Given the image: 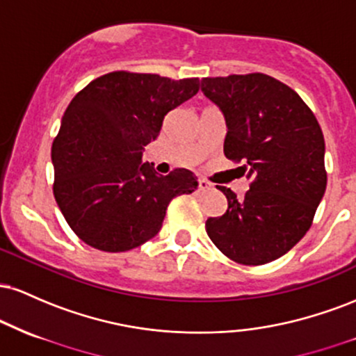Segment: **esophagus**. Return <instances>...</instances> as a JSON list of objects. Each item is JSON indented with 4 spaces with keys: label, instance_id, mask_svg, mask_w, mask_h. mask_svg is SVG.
I'll list each match as a JSON object with an SVG mask.
<instances>
[{
    "label": "esophagus",
    "instance_id": "obj_1",
    "mask_svg": "<svg viewBox=\"0 0 356 356\" xmlns=\"http://www.w3.org/2000/svg\"><path fill=\"white\" fill-rule=\"evenodd\" d=\"M211 189V184L206 179H199V191H207Z\"/></svg>",
    "mask_w": 356,
    "mask_h": 356
}]
</instances>
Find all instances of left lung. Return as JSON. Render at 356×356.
Returning <instances> with one entry per match:
<instances>
[{
    "label": "left lung",
    "instance_id": "1",
    "mask_svg": "<svg viewBox=\"0 0 356 356\" xmlns=\"http://www.w3.org/2000/svg\"><path fill=\"white\" fill-rule=\"evenodd\" d=\"M204 95L226 120L224 155L244 162L243 199L227 187V211L206 220L222 254L257 266L289 251L312 226L326 189L325 138L295 90L264 73L202 79Z\"/></svg>",
    "mask_w": 356,
    "mask_h": 356
}]
</instances>
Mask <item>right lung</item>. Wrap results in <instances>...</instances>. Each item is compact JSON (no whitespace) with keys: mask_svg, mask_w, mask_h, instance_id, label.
Listing matches in <instances>:
<instances>
[{"mask_svg":"<svg viewBox=\"0 0 356 356\" xmlns=\"http://www.w3.org/2000/svg\"><path fill=\"white\" fill-rule=\"evenodd\" d=\"M199 92V79L112 72L90 81L65 110L53 140V194L88 246L124 252L152 239L175 195L197 189L187 169L159 175L142 164L170 110Z\"/></svg>","mask_w":356,"mask_h":356,"instance_id":"right-lung-1","label":"right lung"}]
</instances>
